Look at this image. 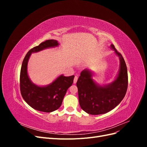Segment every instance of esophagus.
Returning a JSON list of instances; mask_svg holds the SVG:
<instances>
[{
	"label": "esophagus",
	"instance_id": "1",
	"mask_svg": "<svg viewBox=\"0 0 147 147\" xmlns=\"http://www.w3.org/2000/svg\"><path fill=\"white\" fill-rule=\"evenodd\" d=\"M77 80H78V77H77V76H75V78H74V84L76 83L77 82Z\"/></svg>",
	"mask_w": 147,
	"mask_h": 147
}]
</instances>
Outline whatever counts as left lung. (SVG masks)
I'll return each mask as SVG.
<instances>
[{"label": "left lung", "mask_w": 147, "mask_h": 147, "mask_svg": "<svg viewBox=\"0 0 147 147\" xmlns=\"http://www.w3.org/2000/svg\"><path fill=\"white\" fill-rule=\"evenodd\" d=\"M119 59V69L113 82L100 85L92 78L91 70L84 69L77 82L79 104L84 112L90 115L104 114L113 110L126 95L128 84L127 70L122 55L110 45Z\"/></svg>", "instance_id": "obj_1"}]
</instances>
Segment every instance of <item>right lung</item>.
Masks as SVG:
<instances>
[{
  "instance_id": "obj_1",
  "label": "right lung",
  "mask_w": 147,
  "mask_h": 147,
  "mask_svg": "<svg viewBox=\"0 0 147 147\" xmlns=\"http://www.w3.org/2000/svg\"><path fill=\"white\" fill-rule=\"evenodd\" d=\"M59 45L58 42L55 40H47L30 50L22 63L20 72L21 96L31 107L40 112L50 113L60 107L67 91L72 86L75 76L65 77L64 75H60L47 85L38 86L31 81L29 77L28 61L32 53Z\"/></svg>"
}]
</instances>
